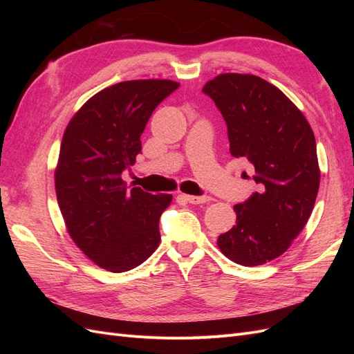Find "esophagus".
Segmentation results:
<instances>
[{"instance_id": "34e87169", "label": "esophagus", "mask_w": 354, "mask_h": 354, "mask_svg": "<svg viewBox=\"0 0 354 354\" xmlns=\"http://www.w3.org/2000/svg\"><path fill=\"white\" fill-rule=\"evenodd\" d=\"M181 198H185L189 203H205L209 202V196H194V195H181Z\"/></svg>"}]
</instances>
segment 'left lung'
<instances>
[{
	"label": "left lung",
	"mask_w": 354,
	"mask_h": 354,
	"mask_svg": "<svg viewBox=\"0 0 354 354\" xmlns=\"http://www.w3.org/2000/svg\"><path fill=\"white\" fill-rule=\"evenodd\" d=\"M202 91L226 121L230 155L250 160L259 185L233 207L236 224L220 234L218 248L246 267L272 261L304 229L315 207L320 169L312 127L279 88L255 75L221 73Z\"/></svg>",
	"instance_id": "8db88e82"
}]
</instances>
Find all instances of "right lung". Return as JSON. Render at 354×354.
<instances>
[{
  "mask_svg": "<svg viewBox=\"0 0 354 354\" xmlns=\"http://www.w3.org/2000/svg\"><path fill=\"white\" fill-rule=\"evenodd\" d=\"M178 85L169 80L111 85L82 104L63 134L55 173L59 208L72 241L104 270H131L159 245V217L173 195L128 190L121 174L142 152L140 136L152 112Z\"/></svg>",
  "mask_w": 354,
  "mask_h": 354,
  "instance_id": "add662e5",
  "label": "right lung"
}]
</instances>
